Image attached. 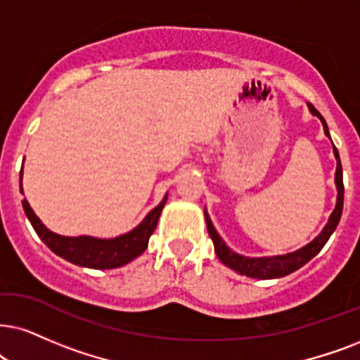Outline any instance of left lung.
<instances>
[{
	"label": "left lung",
	"mask_w": 360,
	"mask_h": 360,
	"mask_svg": "<svg viewBox=\"0 0 360 360\" xmlns=\"http://www.w3.org/2000/svg\"><path fill=\"white\" fill-rule=\"evenodd\" d=\"M309 109H311L312 115H316L324 124V133L329 136V127L326 124V120L321 116V112L309 103ZM330 138V136H329ZM334 154L338 159V171H335V184H338V204H335L334 212L330 214L329 222H327L322 233L317 236L312 243L304 245L299 251L285 254V256H274V257H244L239 256L231 251L229 248L224 244V240L219 238L217 231L214 229L211 219H209L207 212L204 211L207 222V233L211 236L214 243V251H216L217 257L221 259L222 264H226L227 267L239 272V274L254 277V279H276V277H284L290 274V272L297 271L299 267H302L304 264H307L311 259L319 254V251L324 248L327 240H329L330 234L334 233L335 227H338L340 216H342V206H344V183H342V165H340V158L338 148L334 146Z\"/></svg>",
	"instance_id": "8db88e82"
}]
</instances>
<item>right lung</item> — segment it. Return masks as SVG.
Instances as JSON below:
<instances>
[{
	"instance_id": "add662e5",
	"label": "right lung",
	"mask_w": 360,
	"mask_h": 360,
	"mask_svg": "<svg viewBox=\"0 0 360 360\" xmlns=\"http://www.w3.org/2000/svg\"><path fill=\"white\" fill-rule=\"evenodd\" d=\"M22 174V167H21ZM22 193V188H21ZM166 199L153 209L151 212L144 217V221L131 231V233L122 234L115 239H96L89 236H79V238H66V236L54 234L44 227L43 222L38 219V216L30 207L26 199H22V207H25L26 216L34 227L36 234L39 236L41 240L48 245L49 249L58 256H61L66 261L72 264H78L83 267H91V269H115V267L124 266L133 259L141 256L148 248V240L151 238L158 226L159 214L165 207Z\"/></svg>"
}]
</instances>
